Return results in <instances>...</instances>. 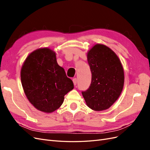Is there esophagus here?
Returning <instances> with one entry per match:
<instances>
[{
	"mask_svg": "<svg viewBox=\"0 0 150 150\" xmlns=\"http://www.w3.org/2000/svg\"><path fill=\"white\" fill-rule=\"evenodd\" d=\"M72 81H73L74 84L76 86L77 84V82H78V79H77V78H74L72 79Z\"/></svg>",
	"mask_w": 150,
	"mask_h": 150,
	"instance_id": "esophagus-1",
	"label": "esophagus"
}]
</instances>
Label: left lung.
Wrapping results in <instances>:
<instances>
[{"label": "left lung", "instance_id": "1", "mask_svg": "<svg viewBox=\"0 0 150 150\" xmlns=\"http://www.w3.org/2000/svg\"><path fill=\"white\" fill-rule=\"evenodd\" d=\"M91 72L89 88L82 91L88 106L94 111L108 109L119 98L124 86V71L118 57L108 47L96 44L88 53Z\"/></svg>", "mask_w": 150, "mask_h": 150}]
</instances>
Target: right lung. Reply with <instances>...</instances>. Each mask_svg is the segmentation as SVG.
<instances>
[{"mask_svg": "<svg viewBox=\"0 0 150 150\" xmlns=\"http://www.w3.org/2000/svg\"><path fill=\"white\" fill-rule=\"evenodd\" d=\"M21 79L28 100L45 112L57 110L65 95L74 88L72 81L58 65L56 53L48 48L39 49L29 54L22 67Z\"/></svg>", "mask_w": 150, "mask_h": 150, "instance_id": "add662e5", "label": "right lung"}]
</instances>
